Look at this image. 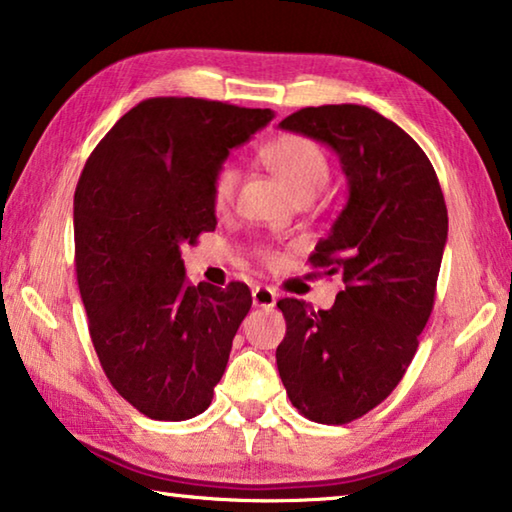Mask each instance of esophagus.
Here are the masks:
<instances>
[{
	"label": "esophagus",
	"instance_id": "1",
	"mask_svg": "<svg viewBox=\"0 0 512 512\" xmlns=\"http://www.w3.org/2000/svg\"><path fill=\"white\" fill-rule=\"evenodd\" d=\"M275 302H277V293L271 289V287H262V284H259V287H255L253 289V305L255 307H275Z\"/></svg>",
	"mask_w": 512,
	"mask_h": 512
}]
</instances>
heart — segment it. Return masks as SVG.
Here are the masks:
<instances>
[{
  "mask_svg": "<svg viewBox=\"0 0 512 512\" xmlns=\"http://www.w3.org/2000/svg\"><path fill=\"white\" fill-rule=\"evenodd\" d=\"M262 160L289 192L300 196H316L329 180V162L320 146L302 135H284L268 142L262 149ZM239 183V171L232 162H223L212 180V203L216 212L228 210ZM268 259V255H266Z\"/></svg>",
  "mask_w": 512,
  "mask_h": 512,
  "instance_id": "obj_1",
  "label": "heart"
}]
</instances>
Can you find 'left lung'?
<instances>
[{
	"mask_svg": "<svg viewBox=\"0 0 512 512\" xmlns=\"http://www.w3.org/2000/svg\"><path fill=\"white\" fill-rule=\"evenodd\" d=\"M280 128L339 155L348 203L309 257L341 273L345 289L332 309L277 302L287 320L277 370L305 418L348 424L384 402L415 357L436 298L447 205L424 151L375 110L302 108Z\"/></svg>",
	"mask_w": 512,
	"mask_h": 512,
	"instance_id": "obj_1",
	"label": "left lung"
}]
</instances>
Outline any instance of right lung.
I'll return each instance as SVG.
<instances>
[{
	"instance_id": "right-lung-1",
	"label": "right lung",
	"mask_w": 512,
	"mask_h": 512,
	"mask_svg": "<svg viewBox=\"0 0 512 512\" xmlns=\"http://www.w3.org/2000/svg\"><path fill=\"white\" fill-rule=\"evenodd\" d=\"M271 119L268 108L146 99L83 167L74 244L90 336L115 391L153 420H189L210 406L253 305L241 282L189 284L180 250L216 228V169Z\"/></svg>"
}]
</instances>
